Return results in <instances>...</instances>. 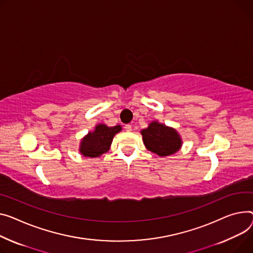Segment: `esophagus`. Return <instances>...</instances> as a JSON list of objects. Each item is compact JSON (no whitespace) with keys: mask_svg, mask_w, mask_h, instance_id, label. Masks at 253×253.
Returning a JSON list of instances; mask_svg holds the SVG:
<instances>
[{"mask_svg":"<svg viewBox=\"0 0 253 253\" xmlns=\"http://www.w3.org/2000/svg\"><path fill=\"white\" fill-rule=\"evenodd\" d=\"M125 129H126V131L130 132V131H132V126L130 124H127V125H125Z\"/></svg>","mask_w":253,"mask_h":253,"instance_id":"34e87169","label":"esophagus"}]
</instances>
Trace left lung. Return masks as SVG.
<instances>
[{
	"mask_svg": "<svg viewBox=\"0 0 253 253\" xmlns=\"http://www.w3.org/2000/svg\"><path fill=\"white\" fill-rule=\"evenodd\" d=\"M145 147L160 157L174 155L182 146L179 133L158 121L151 122L147 128L141 130Z\"/></svg>",
	"mask_w": 253,
	"mask_h": 253,
	"instance_id": "8db88e82",
	"label": "left lung"
}]
</instances>
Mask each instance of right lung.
<instances>
[{
	"mask_svg": "<svg viewBox=\"0 0 253 253\" xmlns=\"http://www.w3.org/2000/svg\"><path fill=\"white\" fill-rule=\"evenodd\" d=\"M122 130L121 125L109 127L98 124L92 132H88L80 142V154L86 158H97L110 149L114 136Z\"/></svg>",
	"mask_w": 253,
	"mask_h": 253,
	"instance_id": "right-lung-1",
	"label": "right lung"
}]
</instances>
